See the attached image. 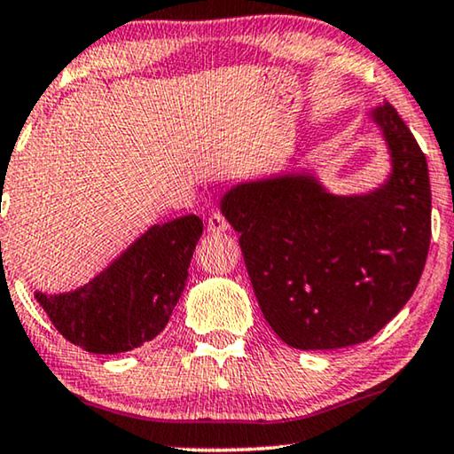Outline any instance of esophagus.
I'll return each mask as SVG.
<instances>
[{"instance_id":"1","label":"esophagus","mask_w":454,"mask_h":454,"mask_svg":"<svg viewBox=\"0 0 454 454\" xmlns=\"http://www.w3.org/2000/svg\"><path fill=\"white\" fill-rule=\"evenodd\" d=\"M207 229L208 233L213 235H219V233H225L229 229V223L225 221V216L219 215V213H213L208 216V223H207Z\"/></svg>"}]
</instances>
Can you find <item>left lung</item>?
Returning a JSON list of instances; mask_svg holds the SVG:
<instances>
[{"mask_svg":"<svg viewBox=\"0 0 454 454\" xmlns=\"http://www.w3.org/2000/svg\"><path fill=\"white\" fill-rule=\"evenodd\" d=\"M390 173L368 194H331L312 173L233 185L221 213L239 235L266 322L303 351L364 343L409 301L432 235L426 154L390 103L370 111Z\"/></svg>","mask_w":454,"mask_h":454,"instance_id":"1","label":"left lung"}]
</instances>
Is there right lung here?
<instances>
[{
  "instance_id": "1",
  "label": "right lung",
  "mask_w": 454,
  "mask_h": 454,
  "mask_svg": "<svg viewBox=\"0 0 454 454\" xmlns=\"http://www.w3.org/2000/svg\"><path fill=\"white\" fill-rule=\"evenodd\" d=\"M200 235L196 215L153 225L82 287L35 297L61 337L84 351H132L169 322Z\"/></svg>"
}]
</instances>
